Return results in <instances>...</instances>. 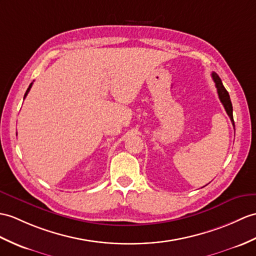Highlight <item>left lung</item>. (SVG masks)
Returning a JSON list of instances; mask_svg holds the SVG:
<instances>
[{
  "mask_svg": "<svg viewBox=\"0 0 256 256\" xmlns=\"http://www.w3.org/2000/svg\"><path fill=\"white\" fill-rule=\"evenodd\" d=\"M212 77L214 82H215V85L217 88V92H218V97L220 99L222 104L224 106V108L227 112V114L229 116L231 122L234 126V116H232V104H231V100H230V96L228 92L226 90V88L222 85V82L220 80V77H219L216 73H212Z\"/></svg>",
  "mask_w": 256,
  "mask_h": 256,
  "instance_id": "1",
  "label": "left lung"
}]
</instances>
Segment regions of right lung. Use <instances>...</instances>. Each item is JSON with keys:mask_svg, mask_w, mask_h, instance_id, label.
I'll return each instance as SVG.
<instances>
[{"mask_svg": "<svg viewBox=\"0 0 256 256\" xmlns=\"http://www.w3.org/2000/svg\"><path fill=\"white\" fill-rule=\"evenodd\" d=\"M32 84H30V85H29V87L27 88V90H26V92H25V96H24V99H25V98H26V96H27V94H28L29 90H30V88H32Z\"/></svg>", "mask_w": 256, "mask_h": 256, "instance_id": "right-lung-1", "label": "right lung"}]
</instances>
